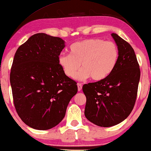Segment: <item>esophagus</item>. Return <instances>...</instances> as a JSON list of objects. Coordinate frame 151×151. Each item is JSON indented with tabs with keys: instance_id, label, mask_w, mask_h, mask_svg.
I'll use <instances>...</instances> for the list:
<instances>
[{
	"instance_id": "34e87169",
	"label": "esophagus",
	"mask_w": 151,
	"mask_h": 151,
	"mask_svg": "<svg viewBox=\"0 0 151 151\" xmlns=\"http://www.w3.org/2000/svg\"><path fill=\"white\" fill-rule=\"evenodd\" d=\"M82 84L78 83V91H80L82 90Z\"/></svg>"
}]
</instances>
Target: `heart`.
I'll return each mask as SVG.
<instances>
[{
    "mask_svg": "<svg viewBox=\"0 0 151 151\" xmlns=\"http://www.w3.org/2000/svg\"><path fill=\"white\" fill-rule=\"evenodd\" d=\"M70 54L61 53L58 64L65 74L74 78L81 64L82 70L78 80L91 78L100 81L108 77L116 67L119 59V49L115 42L100 38L86 39L73 43Z\"/></svg>",
    "mask_w": 151,
    "mask_h": 151,
    "instance_id": "b5f03b06",
    "label": "heart"
}]
</instances>
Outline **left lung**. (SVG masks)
Here are the masks:
<instances>
[{"label":"left lung","mask_w":151,"mask_h":151,"mask_svg":"<svg viewBox=\"0 0 151 151\" xmlns=\"http://www.w3.org/2000/svg\"><path fill=\"white\" fill-rule=\"evenodd\" d=\"M119 49L113 71L105 79L84 84L86 102L84 115L94 124L110 127L124 120L135 105L140 78L139 66L129 43L111 34Z\"/></svg>","instance_id":"left-lung-1"}]
</instances>
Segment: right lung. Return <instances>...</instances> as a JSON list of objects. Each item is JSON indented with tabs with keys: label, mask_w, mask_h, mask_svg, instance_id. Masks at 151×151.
<instances>
[{
	"label": "right lung",
	"mask_w": 151,
	"mask_h": 151,
	"mask_svg": "<svg viewBox=\"0 0 151 151\" xmlns=\"http://www.w3.org/2000/svg\"><path fill=\"white\" fill-rule=\"evenodd\" d=\"M65 41L44 33L33 35L18 47L10 73L14 104L22 122L37 130H48L65 116L76 82L58 64Z\"/></svg>",
	"instance_id": "add662e5"
}]
</instances>
